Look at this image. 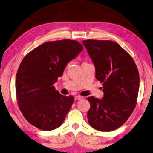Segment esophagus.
Listing matches in <instances>:
<instances>
[{
  "label": "esophagus",
  "instance_id": "esophagus-1",
  "mask_svg": "<svg viewBox=\"0 0 153 153\" xmlns=\"http://www.w3.org/2000/svg\"><path fill=\"white\" fill-rule=\"evenodd\" d=\"M83 97L82 96H74V100H82Z\"/></svg>",
  "mask_w": 153,
  "mask_h": 153
}]
</instances>
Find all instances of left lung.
Returning <instances> with one entry per match:
<instances>
[{"mask_svg": "<svg viewBox=\"0 0 153 153\" xmlns=\"http://www.w3.org/2000/svg\"><path fill=\"white\" fill-rule=\"evenodd\" d=\"M96 68V78L103 83L104 97L90 96L87 119L101 131H111L123 125L137 103L140 85L137 68L131 56L112 41H82Z\"/></svg>", "mask_w": 153, "mask_h": 153, "instance_id": "1", "label": "left lung"}]
</instances>
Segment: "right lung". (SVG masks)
<instances>
[{"label":"right lung","instance_id":"add662e5","mask_svg":"<svg viewBox=\"0 0 153 153\" xmlns=\"http://www.w3.org/2000/svg\"><path fill=\"white\" fill-rule=\"evenodd\" d=\"M82 49L74 40H60L45 42L24 57L16 74V96L19 110L32 126L51 131L63 123L74 97L61 95L53 84Z\"/></svg>","mask_w":153,"mask_h":153}]
</instances>
